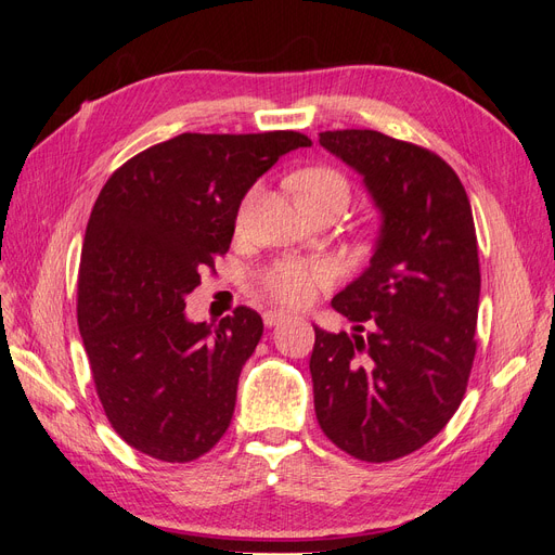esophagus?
Returning <instances> with one entry per match:
<instances>
[{
    "label": "esophagus",
    "mask_w": 555,
    "mask_h": 555,
    "mask_svg": "<svg viewBox=\"0 0 555 555\" xmlns=\"http://www.w3.org/2000/svg\"><path fill=\"white\" fill-rule=\"evenodd\" d=\"M284 319H287V314H284L282 310H266V312H263V324L271 326V328L278 326V324H282Z\"/></svg>",
    "instance_id": "34e87169"
}]
</instances>
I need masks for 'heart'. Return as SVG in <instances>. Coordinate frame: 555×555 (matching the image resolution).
Returning a JSON list of instances; mask_svg holds the SVG:
<instances>
[{"label":"heart","instance_id":"heart-1","mask_svg":"<svg viewBox=\"0 0 555 555\" xmlns=\"http://www.w3.org/2000/svg\"><path fill=\"white\" fill-rule=\"evenodd\" d=\"M292 188L300 208L317 204H338L345 208L349 201L347 180L331 169H306L292 178ZM247 204L241 210L245 215ZM266 289L280 304L304 306L317 294L319 287L328 282V273L319 266L308 263H282L266 275Z\"/></svg>","mask_w":555,"mask_h":555}]
</instances>
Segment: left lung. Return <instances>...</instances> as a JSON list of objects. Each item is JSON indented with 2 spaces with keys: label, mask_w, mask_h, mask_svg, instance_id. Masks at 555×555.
Returning a JSON list of instances; mask_svg holds the SVG:
<instances>
[{
  "label": "left lung",
  "mask_w": 555,
  "mask_h": 555,
  "mask_svg": "<svg viewBox=\"0 0 555 555\" xmlns=\"http://www.w3.org/2000/svg\"><path fill=\"white\" fill-rule=\"evenodd\" d=\"M319 145L363 178L379 229L371 263L331 300L354 333L314 326L317 422L349 456L396 461L447 426L473 371V208L451 166L424 147L373 129L322 131Z\"/></svg>",
  "instance_id": "1"
}]
</instances>
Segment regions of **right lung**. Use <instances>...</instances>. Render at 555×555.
I'll use <instances>...</instances> for the list:
<instances>
[{
    "mask_svg": "<svg viewBox=\"0 0 555 555\" xmlns=\"http://www.w3.org/2000/svg\"><path fill=\"white\" fill-rule=\"evenodd\" d=\"M308 145L298 131L180 133L131 157L99 194L78 328L111 426L145 456L190 463L227 433L263 322L245 306L220 324L192 322L184 298L229 249L251 184Z\"/></svg>",
    "mask_w": 555,
    "mask_h": 555,
    "instance_id": "obj_1",
    "label": "right lung"
}]
</instances>
